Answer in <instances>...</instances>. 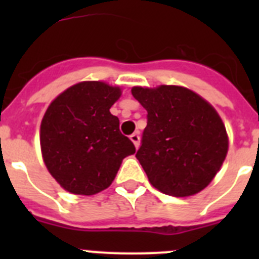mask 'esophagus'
Segmentation results:
<instances>
[{
    "instance_id": "34e87169",
    "label": "esophagus",
    "mask_w": 259,
    "mask_h": 259,
    "mask_svg": "<svg viewBox=\"0 0 259 259\" xmlns=\"http://www.w3.org/2000/svg\"><path fill=\"white\" fill-rule=\"evenodd\" d=\"M130 139H131V141L134 143V145L136 146V148H139V145H140V136H139V132L132 134L131 136H130Z\"/></svg>"
}]
</instances>
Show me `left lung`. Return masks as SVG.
<instances>
[{"label":"left lung","mask_w":259,"mask_h":259,"mask_svg":"<svg viewBox=\"0 0 259 259\" xmlns=\"http://www.w3.org/2000/svg\"><path fill=\"white\" fill-rule=\"evenodd\" d=\"M131 92L148 111L136 158L150 184L175 197L206 188L228 150L226 127L214 107L184 87H134Z\"/></svg>","instance_id":"left-lung-1"}]
</instances>
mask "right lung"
<instances>
[{"label": "right lung", "instance_id": "obj_1", "mask_svg": "<svg viewBox=\"0 0 259 259\" xmlns=\"http://www.w3.org/2000/svg\"><path fill=\"white\" fill-rule=\"evenodd\" d=\"M120 89L104 81H83L49 105L40 127L45 166L62 188L91 196L113 183L123 158L136 152L119 130L110 107Z\"/></svg>", "mask_w": 259, "mask_h": 259}]
</instances>
